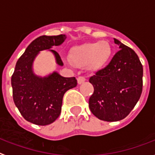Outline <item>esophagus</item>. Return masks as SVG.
I'll return each mask as SVG.
<instances>
[{"mask_svg": "<svg viewBox=\"0 0 155 155\" xmlns=\"http://www.w3.org/2000/svg\"><path fill=\"white\" fill-rule=\"evenodd\" d=\"M85 81H86V78H85V77L80 76V77H78V84L83 83Z\"/></svg>", "mask_w": 155, "mask_h": 155, "instance_id": "obj_1", "label": "esophagus"}]
</instances>
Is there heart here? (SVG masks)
<instances>
[{"label": "heart", "instance_id": "1", "mask_svg": "<svg viewBox=\"0 0 155 155\" xmlns=\"http://www.w3.org/2000/svg\"><path fill=\"white\" fill-rule=\"evenodd\" d=\"M111 48L106 41L93 42L72 48L69 60L77 66H88L98 69L106 64L110 58Z\"/></svg>", "mask_w": 155, "mask_h": 155}]
</instances>
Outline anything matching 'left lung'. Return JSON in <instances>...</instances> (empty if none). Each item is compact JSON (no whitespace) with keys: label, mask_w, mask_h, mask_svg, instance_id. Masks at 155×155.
I'll return each mask as SVG.
<instances>
[{"label":"left lung","mask_w":155,"mask_h":155,"mask_svg":"<svg viewBox=\"0 0 155 155\" xmlns=\"http://www.w3.org/2000/svg\"><path fill=\"white\" fill-rule=\"evenodd\" d=\"M120 48L111 62L90 78L94 93L89 99L92 113L104 121L126 117L141 97L143 68L136 52L114 39Z\"/></svg>","instance_id":"left-lung-1"}]
</instances>
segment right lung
<instances>
[{
  "mask_svg": "<svg viewBox=\"0 0 155 155\" xmlns=\"http://www.w3.org/2000/svg\"><path fill=\"white\" fill-rule=\"evenodd\" d=\"M65 39V35L38 37L17 61L12 75L14 104L26 120L37 125H48L58 118L64 93L78 84L74 77L64 78L57 72L44 78L33 72V62L37 55L48 49L54 54L56 64L63 66L60 55L51 48L63 44Z\"/></svg>",
  "mask_w": 155,
  "mask_h": 155,
  "instance_id": "obj_1",
  "label": "right lung"
}]
</instances>
